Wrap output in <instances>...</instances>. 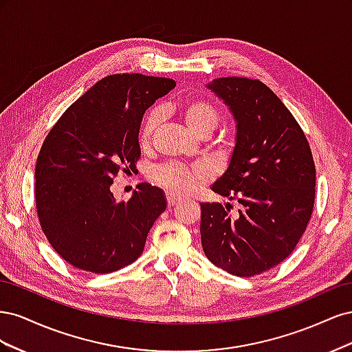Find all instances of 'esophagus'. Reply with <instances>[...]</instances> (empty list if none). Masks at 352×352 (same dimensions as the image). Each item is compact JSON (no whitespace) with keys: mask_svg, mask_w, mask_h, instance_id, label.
<instances>
[{"mask_svg":"<svg viewBox=\"0 0 352 352\" xmlns=\"http://www.w3.org/2000/svg\"><path fill=\"white\" fill-rule=\"evenodd\" d=\"M179 202H180V198H177V197L172 195V194H167V206L168 207H173V206L179 204Z\"/></svg>","mask_w":352,"mask_h":352,"instance_id":"esophagus-1","label":"esophagus"}]
</instances>
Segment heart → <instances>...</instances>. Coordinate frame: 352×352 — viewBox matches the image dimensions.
I'll return each mask as SVG.
<instances>
[{
	"label": "heart",
	"instance_id": "obj_1",
	"mask_svg": "<svg viewBox=\"0 0 352 352\" xmlns=\"http://www.w3.org/2000/svg\"><path fill=\"white\" fill-rule=\"evenodd\" d=\"M184 120L192 133L197 136H208L216 131L220 122V113L216 105L207 100H190L182 110ZM164 110L155 107L148 113L144 120L140 140L142 145H148L157 133L160 124L163 123ZM154 182L163 186L168 194L175 197H185L195 192L198 186L204 185L210 179L208 168L204 166H177L163 164L153 170Z\"/></svg>",
	"mask_w": 352,
	"mask_h": 352
}]
</instances>
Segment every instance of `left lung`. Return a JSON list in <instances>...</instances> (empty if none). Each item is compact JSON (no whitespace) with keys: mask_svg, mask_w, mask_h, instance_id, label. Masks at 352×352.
Listing matches in <instances>:
<instances>
[{"mask_svg":"<svg viewBox=\"0 0 352 352\" xmlns=\"http://www.w3.org/2000/svg\"><path fill=\"white\" fill-rule=\"evenodd\" d=\"M207 87L236 120V145L212 190L241 208L201 204V242L207 258L241 278L267 272L289 257L307 229L316 197V166L292 113L267 85L219 78Z\"/></svg>","mask_w":352,"mask_h":352,"instance_id":"left-lung-1","label":"left lung"}]
</instances>
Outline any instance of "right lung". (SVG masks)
<instances>
[{"label": "right lung", "instance_id": "right-lung-1", "mask_svg": "<svg viewBox=\"0 0 352 352\" xmlns=\"http://www.w3.org/2000/svg\"><path fill=\"white\" fill-rule=\"evenodd\" d=\"M176 87L173 79L119 73L105 76L61 114L41 146L35 202L42 232L73 267L111 273L133 263L166 210L162 189L138 185L129 201L110 190L141 157L144 113Z\"/></svg>", "mask_w": 352, "mask_h": 352}]
</instances>
